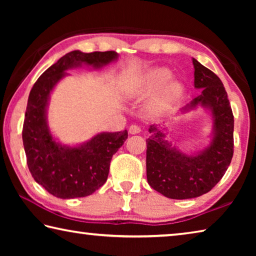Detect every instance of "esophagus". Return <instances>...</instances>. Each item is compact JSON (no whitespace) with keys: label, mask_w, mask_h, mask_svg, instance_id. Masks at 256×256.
<instances>
[{"label":"esophagus","mask_w":256,"mask_h":256,"mask_svg":"<svg viewBox=\"0 0 256 256\" xmlns=\"http://www.w3.org/2000/svg\"><path fill=\"white\" fill-rule=\"evenodd\" d=\"M128 132L131 134H138L141 132V128L138 126V125H131L128 128Z\"/></svg>","instance_id":"esophagus-1"}]
</instances>
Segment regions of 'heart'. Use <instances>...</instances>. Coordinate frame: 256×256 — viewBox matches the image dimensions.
<instances>
[{
	"label": "heart",
	"instance_id": "heart-1",
	"mask_svg": "<svg viewBox=\"0 0 256 256\" xmlns=\"http://www.w3.org/2000/svg\"><path fill=\"white\" fill-rule=\"evenodd\" d=\"M170 71L166 68H154L146 71L130 92L134 99H144L151 96L158 89V94L148 104V112L151 116H160L167 112L183 94V86L176 80H170Z\"/></svg>",
	"mask_w": 256,
	"mask_h": 256
}]
</instances>
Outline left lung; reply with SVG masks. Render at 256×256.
Masks as SVG:
<instances>
[{
	"label": "left lung",
	"mask_w": 256,
	"mask_h": 256,
	"mask_svg": "<svg viewBox=\"0 0 256 256\" xmlns=\"http://www.w3.org/2000/svg\"><path fill=\"white\" fill-rule=\"evenodd\" d=\"M194 88L200 94L180 108V114L204 110L211 133L201 150L184 152L167 138L168 128L150 125L146 138V180L164 196L185 200L209 192L222 178L234 154V116L222 80L192 58Z\"/></svg>",
	"instance_id": "obj_1"
}]
</instances>
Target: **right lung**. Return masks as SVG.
<instances>
[{"instance_id":"add662e5","label":"right lung","mask_w":256,"mask_h":256,"mask_svg":"<svg viewBox=\"0 0 256 256\" xmlns=\"http://www.w3.org/2000/svg\"><path fill=\"white\" fill-rule=\"evenodd\" d=\"M116 52L84 53L72 50L42 73L29 94L22 140L30 174L52 196L84 198L106 183L116 151L128 138V131L97 133L79 144H64L48 125L50 94L68 70L81 66L99 70L118 60Z\"/></svg>"}]
</instances>
